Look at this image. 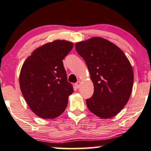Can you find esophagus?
Here are the masks:
<instances>
[{"label":"esophagus","mask_w":151,"mask_h":151,"mask_svg":"<svg viewBox=\"0 0 151 151\" xmlns=\"http://www.w3.org/2000/svg\"><path fill=\"white\" fill-rule=\"evenodd\" d=\"M81 81H78L77 83H76L75 84V85L76 86V87H77V88H79V87H81Z\"/></svg>","instance_id":"obj_1"}]
</instances>
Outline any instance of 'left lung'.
<instances>
[{
    "label": "left lung",
    "instance_id": "8db88e82",
    "mask_svg": "<svg viewBox=\"0 0 151 151\" xmlns=\"http://www.w3.org/2000/svg\"><path fill=\"white\" fill-rule=\"evenodd\" d=\"M75 46L94 84L93 96L86 100L87 108L102 119L113 118L127 104L132 91L134 73L129 59L120 48L101 37Z\"/></svg>",
    "mask_w": 151,
    "mask_h": 151
}]
</instances>
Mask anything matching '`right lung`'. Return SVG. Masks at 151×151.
Segmentation results:
<instances>
[{
	"mask_svg": "<svg viewBox=\"0 0 151 151\" xmlns=\"http://www.w3.org/2000/svg\"><path fill=\"white\" fill-rule=\"evenodd\" d=\"M73 47L64 40L47 42L33 50L22 65L19 87L31 111L40 118L54 119L66 109L73 92L62 60Z\"/></svg>",
	"mask_w": 151,
	"mask_h": 151,
	"instance_id": "1",
	"label": "right lung"
}]
</instances>
